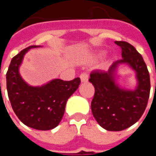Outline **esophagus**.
Masks as SVG:
<instances>
[{"instance_id":"esophagus-1","label":"esophagus","mask_w":156,"mask_h":156,"mask_svg":"<svg viewBox=\"0 0 156 156\" xmlns=\"http://www.w3.org/2000/svg\"><path fill=\"white\" fill-rule=\"evenodd\" d=\"M80 79H81L82 83H86L88 80V75L86 73H83L80 75Z\"/></svg>"}]
</instances>
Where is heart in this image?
<instances>
[{
    "mask_svg": "<svg viewBox=\"0 0 156 156\" xmlns=\"http://www.w3.org/2000/svg\"><path fill=\"white\" fill-rule=\"evenodd\" d=\"M103 55H104V52H101V53H99V54L98 55V58H100V57H102Z\"/></svg>",
    "mask_w": 156,
    "mask_h": 156,
    "instance_id": "1",
    "label": "heart"
}]
</instances>
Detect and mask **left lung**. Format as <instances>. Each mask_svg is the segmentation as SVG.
I'll return each instance as SVG.
<instances>
[{"label":"left lung","instance_id":"left-lung-1","mask_svg":"<svg viewBox=\"0 0 156 156\" xmlns=\"http://www.w3.org/2000/svg\"><path fill=\"white\" fill-rule=\"evenodd\" d=\"M115 43L122 49V59L107 72L93 71L89 78L95 89L92 113L98 124L108 131L124 130L135 124L144 114L151 91L150 74L142 56L126 41ZM121 65H127L136 73L137 86L134 90L117 84L116 73Z\"/></svg>","mask_w":156,"mask_h":156}]
</instances>
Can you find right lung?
I'll return each instance as SVG.
<instances>
[{
	"mask_svg": "<svg viewBox=\"0 0 156 156\" xmlns=\"http://www.w3.org/2000/svg\"><path fill=\"white\" fill-rule=\"evenodd\" d=\"M40 47L30 46L12 58L6 73V88L12 108L23 124L38 130H49L61 122L66 103L78 89L80 78L72 81L55 78L37 87L27 83L19 73V68L26 53L32 48Z\"/></svg>",
	"mask_w": 156,
	"mask_h": 156,
	"instance_id": "obj_1",
	"label": "right lung"
}]
</instances>
